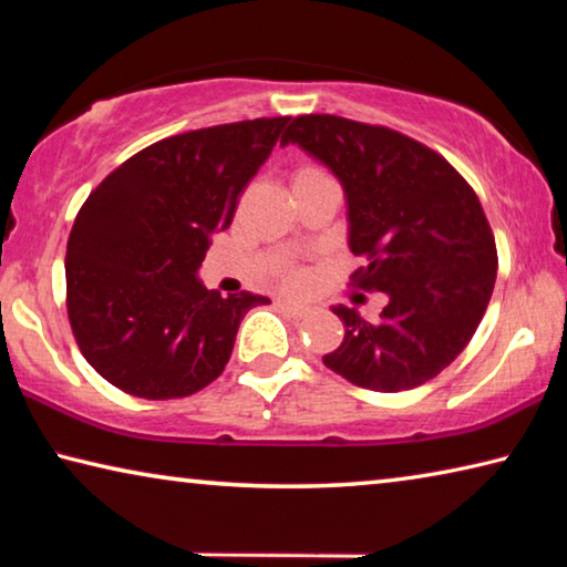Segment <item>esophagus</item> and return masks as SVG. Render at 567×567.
Wrapping results in <instances>:
<instances>
[{
	"label": "esophagus",
	"mask_w": 567,
	"mask_h": 567,
	"mask_svg": "<svg viewBox=\"0 0 567 567\" xmlns=\"http://www.w3.org/2000/svg\"><path fill=\"white\" fill-rule=\"evenodd\" d=\"M280 307L282 310L290 315V318H295V320H302V318H307V315H310V310H307L305 305H295V302H280Z\"/></svg>",
	"instance_id": "obj_1"
}]
</instances>
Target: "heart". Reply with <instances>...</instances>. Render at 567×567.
<instances>
[{
	"mask_svg": "<svg viewBox=\"0 0 567 567\" xmlns=\"http://www.w3.org/2000/svg\"><path fill=\"white\" fill-rule=\"evenodd\" d=\"M320 167H312V165H302L300 169L295 172V179L300 177H310V175H320ZM282 285L290 287V290H302V287L307 285V275L300 272V270H290L287 275H282Z\"/></svg>",
	"mask_w": 567,
	"mask_h": 567,
	"instance_id": "heart-1",
	"label": "heart"
}]
</instances>
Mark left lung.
I'll list each match as a JSON object with an SVG mask.
<instances>
[{
	"instance_id": "left-lung-1",
	"label": "left lung",
	"mask_w": 567,
	"mask_h": 567,
	"mask_svg": "<svg viewBox=\"0 0 567 567\" xmlns=\"http://www.w3.org/2000/svg\"><path fill=\"white\" fill-rule=\"evenodd\" d=\"M282 142L328 165L348 197L352 287L385 292L380 320L332 307L344 340L322 362L352 385L400 392L440 375L491 302L497 249L475 189L435 150L382 124L300 114Z\"/></svg>"
}]
</instances>
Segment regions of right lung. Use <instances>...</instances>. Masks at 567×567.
<instances>
[{
  "instance_id": "right-lung-1",
  "label": "right lung",
  "mask_w": 567,
  "mask_h": 567,
  "mask_svg": "<svg viewBox=\"0 0 567 567\" xmlns=\"http://www.w3.org/2000/svg\"><path fill=\"white\" fill-rule=\"evenodd\" d=\"M290 117L159 140L84 199L66 243V315L94 370L134 398L195 395L223 375L245 315L270 300L197 280Z\"/></svg>"
}]
</instances>
